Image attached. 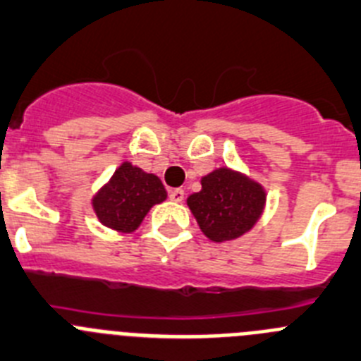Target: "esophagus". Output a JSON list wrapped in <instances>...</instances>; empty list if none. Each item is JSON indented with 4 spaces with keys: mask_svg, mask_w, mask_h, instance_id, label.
I'll return each instance as SVG.
<instances>
[{
    "mask_svg": "<svg viewBox=\"0 0 361 361\" xmlns=\"http://www.w3.org/2000/svg\"><path fill=\"white\" fill-rule=\"evenodd\" d=\"M169 197L173 201H176V203H180L185 197V190L183 188H173V190H169Z\"/></svg>",
    "mask_w": 361,
    "mask_h": 361,
    "instance_id": "1",
    "label": "esophagus"
}]
</instances>
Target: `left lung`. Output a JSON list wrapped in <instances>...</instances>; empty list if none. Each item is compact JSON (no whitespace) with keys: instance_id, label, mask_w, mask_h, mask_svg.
<instances>
[{"instance_id":"1","label":"left lung","mask_w":361,"mask_h":361,"mask_svg":"<svg viewBox=\"0 0 361 361\" xmlns=\"http://www.w3.org/2000/svg\"><path fill=\"white\" fill-rule=\"evenodd\" d=\"M261 183L228 167L201 178V190L187 197L201 232L214 243L232 241L250 232L264 210Z\"/></svg>"}]
</instances>
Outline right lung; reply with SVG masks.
Instances as JSON below:
<instances>
[{
  "label": "right lung",
  "instance_id": "right-lung-1",
  "mask_svg": "<svg viewBox=\"0 0 361 361\" xmlns=\"http://www.w3.org/2000/svg\"><path fill=\"white\" fill-rule=\"evenodd\" d=\"M165 197L167 190L160 178L124 161L93 196L92 204L104 226L131 233L140 226L149 210Z\"/></svg>",
  "mask_w": 361,
  "mask_h": 361
}]
</instances>
